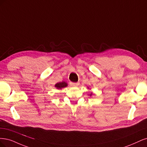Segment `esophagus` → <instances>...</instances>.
I'll return each mask as SVG.
<instances>
[{
	"label": "esophagus",
	"instance_id": "obj_1",
	"mask_svg": "<svg viewBox=\"0 0 147 147\" xmlns=\"http://www.w3.org/2000/svg\"><path fill=\"white\" fill-rule=\"evenodd\" d=\"M70 84H71V86H72L73 87H77V86H78L79 85V82H76V83L70 82Z\"/></svg>",
	"mask_w": 147,
	"mask_h": 147
}]
</instances>
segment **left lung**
<instances>
[{"label":"left lung","instance_id":"obj_1","mask_svg":"<svg viewBox=\"0 0 147 147\" xmlns=\"http://www.w3.org/2000/svg\"><path fill=\"white\" fill-rule=\"evenodd\" d=\"M90 96H91V95H92V93H91V94H90Z\"/></svg>","mask_w":147,"mask_h":147}]
</instances>
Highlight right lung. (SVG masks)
<instances>
[{
  "label": "right lung",
  "instance_id": "obj_1",
  "mask_svg": "<svg viewBox=\"0 0 147 147\" xmlns=\"http://www.w3.org/2000/svg\"><path fill=\"white\" fill-rule=\"evenodd\" d=\"M67 86V84L65 82H61L57 83L56 84L55 86V87L57 89H61L63 87H66Z\"/></svg>",
  "mask_w": 147,
  "mask_h": 147
}]
</instances>
